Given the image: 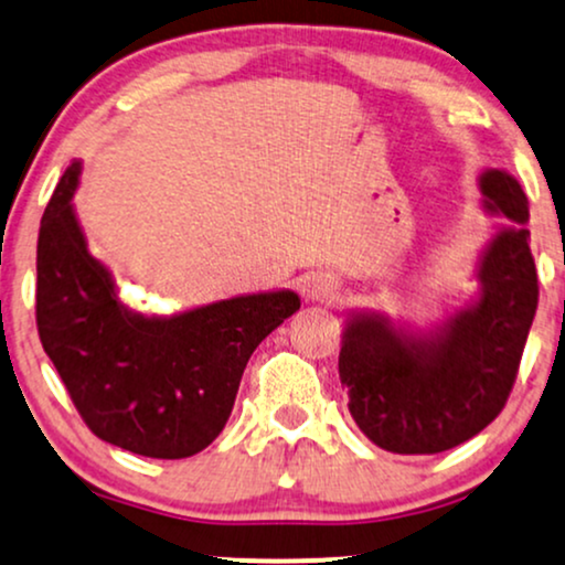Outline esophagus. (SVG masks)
I'll return each instance as SVG.
<instances>
[{
    "label": "esophagus",
    "mask_w": 565,
    "mask_h": 565,
    "mask_svg": "<svg viewBox=\"0 0 565 565\" xmlns=\"http://www.w3.org/2000/svg\"><path fill=\"white\" fill-rule=\"evenodd\" d=\"M301 294L306 298H311V301H324V298L335 294V282H332L330 275H309L303 277Z\"/></svg>",
    "instance_id": "obj_1"
}]
</instances>
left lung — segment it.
I'll list each match as a JSON object with an SVG mask.
<instances>
[{"mask_svg":"<svg viewBox=\"0 0 565 565\" xmlns=\"http://www.w3.org/2000/svg\"><path fill=\"white\" fill-rule=\"evenodd\" d=\"M484 209L503 214L479 267L477 303L431 338L395 330L385 317L361 315L340 348V382L359 429L382 450L422 456L456 448L503 411L516 382L540 282L529 248V201L508 172L482 180Z\"/></svg>","mask_w":565,"mask_h":565,"instance_id":"1","label":"left lung"}]
</instances>
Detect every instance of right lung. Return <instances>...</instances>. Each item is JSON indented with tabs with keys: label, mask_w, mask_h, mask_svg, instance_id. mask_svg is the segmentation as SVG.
I'll list each match as a JSON object with an SVG mask.
<instances>
[{
	"label": "right lung",
	"mask_w": 565,
	"mask_h": 565,
	"mask_svg": "<svg viewBox=\"0 0 565 565\" xmlns=\"http://www.w3.org/2000/svg\"><path fill=\"white\" fill-rule=\"evenodd\" d=\"M73 162L49 199L36 248V327L86 427L146 458H188L225 429L250 353L301 309L290 290L238 296L178 317H141L117 301L88 254L73 199Z\"/></svg>",
	"instance_id": "right-lung-1"
}]
</instances>
